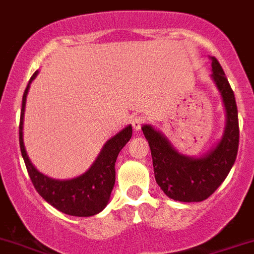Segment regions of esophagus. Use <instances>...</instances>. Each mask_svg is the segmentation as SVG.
Returning a JSON list of instances; mask_svg holds the SVG:
<instances>
[{
  "instance_id": "obj_1",
  "label": "esophagus",
  "mask_w": 254,
  "mask_h": 254,
  "mask_svg": "<svg viewBox=\"0 0 254 254\" xmlns=\"http://www.w3.org/2000/svg\"><path fill=\"white\" fill-rule=\"evenodd\" d=\"M143 122H145V118H143L142 116H134L131 120V125L132 127H133L134 131H139L141 127H142Z\"/></svg>"
}]
</instances>
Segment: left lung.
<instances>
[{
	"instance_id": "obj_1",
	"label": "left lung",
	"mask_w": 254,
	"mask_h": 254,
	"mask_svg": "<svg viewBox=\"0 0 254 254\" xmlns=\"http://www.w3.org/2000/svg\"><path fill=\"white\" fill-rule=\"evenodd\" d=\"M210 59L211 79L222 95L227 116L224 133L218 145L201 157H190L176 151L152 126L142 127L150 145L156 183L176 201L194 203L208 199L225 180L238 152V109L234 93L219 62L214 57Z\"/></svg>"
}]
</instances>
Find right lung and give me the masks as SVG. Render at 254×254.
<instances>
[{
    "label": "right lung",
    "instance_id": "obj_1",
    "mask_svg": "<svg viewBox=\"0 0 254 254\" xmlns=\"http://www.w3.org/2000/svg\"><path fill=\"white\" fill-rule=\"evenodd\" d=\"M37 71L30 79L22 97L20 117V150L26 165L27 173L35 189L50 205L62 213L73 217H92L103 210L108 204L112 189L116 181V160L120 151L132 137V126H127L116 136L109 138L102 148L89 170L83 175L70 180H55L41 174L30 161L24 145L22 128L30 83L36 78Z\"/></svg>",
    "mask_w": 254,
    "mask_h": 254
}]
</instances>
